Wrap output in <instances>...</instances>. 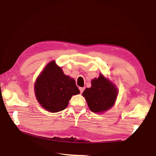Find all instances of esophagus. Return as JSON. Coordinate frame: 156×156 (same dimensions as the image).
Segmentation results:
<instances>
[{"instance_id": "34e87169", "label": "esophagus", "mask_w": 156, "mask_h": 156, "mask_svg": "<svg viewBox=\"0 0 156 156\" xmlns=\"http://www.w3.org/2000/svg\"><path fill=\"white\" fill-rule=\"evenodd\" d=\"M79 89H80V93L82 94L84 91V87H80V88H79Z\"/></svg>"}]
</instances>
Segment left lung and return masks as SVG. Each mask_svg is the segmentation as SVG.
<instances>
[{"label": "left lung", "mask_w": 156, "mask_h": 156, "mask_svg": "<svg viewBox=\"0 0 156 156\" xmlns=\"http://www.w3.org/2000/svg\"><path fill=\"white\" fill-rule=\"evenodd\" d=\"M83 96L85 98L89 108L94 113H100L110 109L114 105L118 90L102 74L91 81V87L87 88Z\"/></svg>", "instance_id": "1"}]
</instances>
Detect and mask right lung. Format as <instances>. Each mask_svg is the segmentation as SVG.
I'll return each mask as SVG.
<instances>
[{
	"label": "right lung",
	"mask_w": 156,
	"mask_h": 156,
	"mask_svg": "<svg viewBox=\"0 0 156 156\" xmlns=\"http://www.w3.org/2000/svg\"><path fill=\"white\" fill-rule=\"evenodd\" d=\"M80 94L74 79L66 76L52 61L36 79L35 94L42 107L50 112L64 110L73 95Z\"/></svg>",
	"instance_id": "1"
}]
</instances>
